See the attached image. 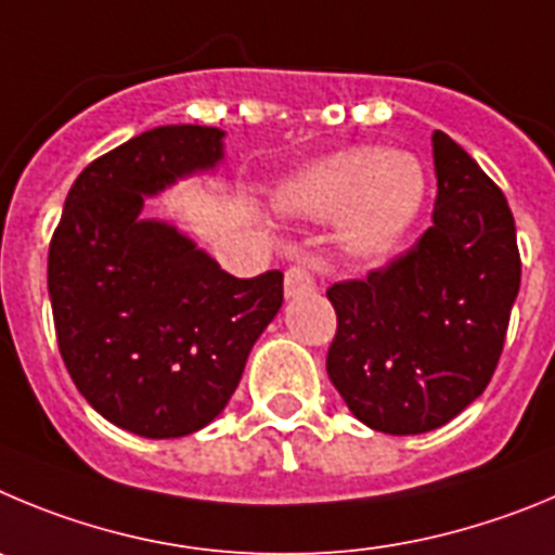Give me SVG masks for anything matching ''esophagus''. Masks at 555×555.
<instances>
[{"label":"esophagus","mask_w":555,"mask_h":555,"mask_svg":"<svg viewBox=\"0 0 555 555\" xmlns=\"http://www.w3.org/2000/svg\"><path fill=\"white\" fill-rule=\"evenodd\" d=\"M314 289V276L307 266H293L284 273V296L298 298Z\"/></svg>","instance_id":"1"}]
</instances>
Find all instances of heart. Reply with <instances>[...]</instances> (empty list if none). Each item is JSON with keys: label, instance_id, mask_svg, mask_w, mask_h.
Wrapping results in <instances>:
<instances>
[{"label": "heart", "instance_id": "obj_1", "mask_svg": "<svg viewBox=\"0 0 555 555\" xmlns=\"http://www.w3.org/2000/svg\"><path fill=\"white\" fill-rule=\"evenodd\" d=\"M426 202V173L409 154L348 149L279 184L273 204L293 218H336L337 241L353 257L396 246Z\"/></svg>", "mask_w": 555, "mask_h": 555}]
</instances>
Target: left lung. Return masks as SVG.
Segmentation results:
<instances>
[{"label":"left lung","instance_id":"obj_1","mask_svg":"<svg viewBox=\"0 0 555 555\" xmlns=\"http://www.w3.org/2000/svg\"><path fill=\"white\" fill-rule=\"evenodd\" d=\"M431 146V227L387 268L326 289L328 378L357 421L398 437L446 426L481 396L520 293L506 196L446 132Z\"/></svg>","mask_w":555,"mask_h":555}]
</instances>
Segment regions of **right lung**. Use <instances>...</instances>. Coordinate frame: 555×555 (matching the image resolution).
I'll list each match as a JSON object with an SVG mask.
<instances>
[{"instance_id":"right-lung-1","label":"right lung","mask_w":555,"mask_h":555,"mask_svg":"<svg viewBox=\"0 0 555 555\" xmlns=\"http://www.w3.org/2000/svg\"><path fill=\"white\" fill-rule=\"evenodd\" d=\"M223 129L171 124L102 154L72 184L49 246L60 357L104 421L149 439L212 423L282 307V271L237 279L143 198L216 171Z\"/></svg>"}]
</instances>
